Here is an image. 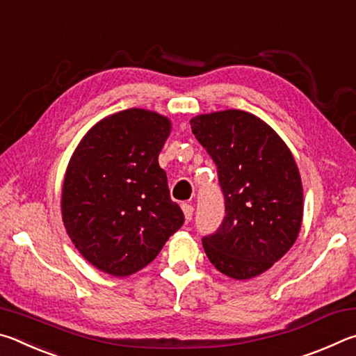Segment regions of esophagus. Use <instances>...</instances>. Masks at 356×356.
Returning a JSON list of instances; mask_svg holds the SVG:
<instances>
[{
    "label": "esophagus",
    "mask_w": 356,
    "mask_h": 356,
    "mask_svg": "<svg viewBox=\"0 0 356 356\" xmlns=\"http://www.w3.org/2000/svg\"><path fill=\"white\" fill-rule=\"evenodd\" d=\"M182 210H184V215H185V220L190 221L191 216H193V206L191 204H182Z\"/></svg>",
    "instance_id": "esophagus-1"
}]
</instances>
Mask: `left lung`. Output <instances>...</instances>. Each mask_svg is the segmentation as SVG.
Masks as SVG:
<instances>
[{
	"label": "left lung",
	"instance_id": "8db88e82",
	"mask_svg": "<svg viewBox=\"0 0 356 356\" xmlns=\"http://www.w3.org/2000/svg\"><path fill=\"white\" fill-rule=\"evenodd\" d=\"M191 131L216 165L225 218L202 237L209 261L234 280L268 270L291 250L303 218V188L284 141L240 110L191 119Z\"/></svg>",
	"mask_w": 356,
	"mask_h": 356
}]
</instances>
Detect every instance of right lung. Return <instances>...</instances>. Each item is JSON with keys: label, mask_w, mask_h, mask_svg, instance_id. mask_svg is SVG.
Listing matches in <instances>:
<instances>
[{"label": "right lung", "mask_w": 356, "mask_h": 356, "mask_svg": "<svg viewBox=\"0 0 356 356\" xmlns=\"http://www.w3.org/2000/svg\"><path fill=\"white\" fill-rule=\"evenodd\" d=\"M171 122L131 108L88 131L63 185V220L81 256L102 272L129 276L150 264L185 216L171 201L159 154Z\"/></svg>", "instance_id": "right-lung-1"}]
</instances>
